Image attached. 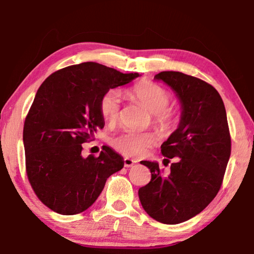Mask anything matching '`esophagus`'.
Here are the masks:
<instances>
[{"instance_id":"esophagus-1","label":"esophagus","mask_w":254,"mask_h":254,"mask_svg":"<svg viewBox=\"0 0 254 254\" xmlns=\"http://www.w3.org/2000/svg\"><path fill=\"white\" fill-rule=\"evenodd\" d=\"M136 160L134 159H130V158H124L123 159V163H124V167H127V168H130V167H133L134 165H136Z\"/></svg>"}]
</instances>
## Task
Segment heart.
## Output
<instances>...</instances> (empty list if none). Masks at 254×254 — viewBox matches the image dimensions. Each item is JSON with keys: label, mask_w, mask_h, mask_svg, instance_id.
I'll list each match as a JSON object with an SVG mask.
<instances>
[{"label": "heart", "mask_w": 254, "mask_h": 254, "mask_svg": "<svg viewBox=\"0 0 254 254\" xmlns=\"http://www.w3.org/2000/svg\"><path fill=\"white\" fill-rule=\"evenodd\" d=\"M131 96L136 103L151 113V122L162 134H171L179 123V112L173 106L171 94L157 83L142 80L131 89ZM102 118L110 126L117 124L121 115V93L118 89H109L100 100ZM157 142V134L152 131H127L112 139L111 144L123 156L140 158Z\"/></svg>", "instance_id": "obj_1"}]
</instances>
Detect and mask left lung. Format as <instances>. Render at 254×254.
Wrapping results in <instances>:
<instances>
[{"label":"left lung","mask_w":254,"mask_h":254,"mask_svg":"<svg viewBox=\"0 0 254 254\" xmlns=\"http://www.w3.org/2000/svg\"><path fill=\"white\" fill-rule=\"evenodd\" d=\"M168 84L182 102L179 127L161 145L171 163L165 177L157 162L141 161L151 180L139 189L143 209L163 224H179L199 214L222 186L231 156V134L224 103L212 85L179 71L154 77Z\"/></svg>","instance_id":"obj_1"}]
</instances>
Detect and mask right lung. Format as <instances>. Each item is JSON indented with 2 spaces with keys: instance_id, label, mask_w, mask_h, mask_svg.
<instances>
[{
  "instance_id": "right-lung-1",
  "label": "right lung",
  "mask_w": 254,
  "mask_h": 254,
  "mask_svg": "<svg viewBox=\"0 0 254 254\" xmlns=\"http://www.w3.org/2000/svg\"><path fill=\"white\" fill-rule=\"evenodd\" d=\"M137 76L87 62L55 71L41 84L23 127L25 173L34 194L51 210L84 212L106 179L123 168V158L111 148L83 158L81 144L104 127L103 94Z\"/></svg>"
}]
</instances>
